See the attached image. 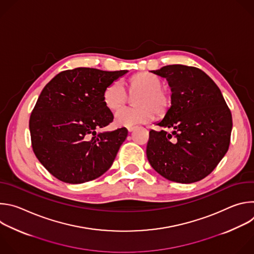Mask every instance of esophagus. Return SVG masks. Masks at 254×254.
I'll return each mask as SVG.
<instances>
[{"mask_svg":"<svg viewBox=\"0 0 254 254\" xmlns=\"http://www.w3.org/2000/svg\"><path fill=\"white\" fill-rule=\"evenodd\" d=\"M135 129V127H127V130L130 132V131H132V130H134Z\"/></svg>","mask_w":254,"mask_h":254,"instance_id":"obj_1","label":"esophagus"}]
</instances>
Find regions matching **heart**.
I'll return each mask as SVG.
<instances>
[{
	"instance_id": "heart-1",
	"label": "heart",
	"mask_w": 254,
	"mask_h": 254,
	"mask_svg": "<svg viewBox=\"0 0 254 254\" xmlns=\"http://www.w3.org/2000/svg\"><path fill=\"white\" fill-rule=\"evenodd\" d=\"M163 80L150 72H138L128 80L127 92L130 96L137 94L133 99L136 106L125 107L115 116L118 127H132L146 124L155 116H165L172 105L171 93L163 88ZM102 100L107 110L115 112L128 100V95L120 81L107 85L102 94Z\"/></svg>"
}]
</instances>
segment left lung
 <instances>
[{
    "label": "left lung",
    "instance_id": "left-lung-1",
    "mask_svg": "<svg viewBox=\"0 0 254 254\" xmlns=\"http://www.w3.org/2000/svg\"><path fill=\"white\" fill-rule=\"evenodd\" d=\"M167 78L172 106L150 131L147 157L164 178L190 184L207 177L228 151L232 116L216 83L197 67L173 64L153 70Z\"/></svg>",
    "mask_w": 254,
    "mask_h": 254
}]
</instances>
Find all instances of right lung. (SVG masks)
Instances as JSON below:
<instances>
[{
    "instance_id": "add662e5",
    "label": "right lung",
    "mask_w": 254,
    "mask_h": 254,
    "mask_svg": "<svg viewBox=\"0 0 254 254\" xmlns=\"http://www.w3.org/2000/svg\"><path fill=\"white\" fill-rule=\"evenodd\" d=\"M127 70L78 67L64 70L43 88L29 121L35 156L62 182L81 184L113 165L127 129L99 131L113 123L102 94Z\"/></svg>"
}]
</instances>
